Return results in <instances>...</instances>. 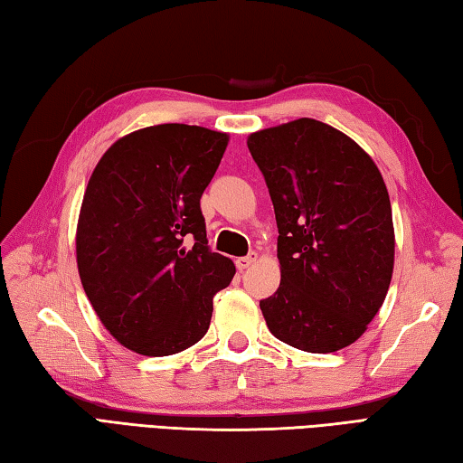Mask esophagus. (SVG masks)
I'll return each instance as SVG.
<instances>
[{
	"label": "esophagus",
	"mask_w": 463,
	"mask_h": 463,
	"mask_svg": "<svg viewBox=\"0 0 463 463\" xmlns=\"http://www.w3.org/2000/svg\"><path fill=\"white\" fill-rule=\"evenodd\" d=\"M256 260H258V253H256V251H251L250 256H245V258H238V260H235V266H238V269H240V271H243V269H248V268L251 266V263L256 261Z\"/></svg>",
	"instance_id": "34e87169"
}]
</instances>
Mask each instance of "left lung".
I'll return each mask as SVG.
<instances>
[{"label": "left lung", "instance_id": "8db88e82", "mask_svg": "<svg viewBox=\"0 0 463 463\" xmlns=\"http://www.w3.org/2000/svg\"><path fill=\"white\" fill-rule=\"evenodd\" d=\"M278 222L279 288L260 301L269 332L309 354L354 344L388 294L395 235L388 187L342 131L299 118L250 134Z\"/></svg>", "mask_w": 463, "mask_h": 463}]
</instances>
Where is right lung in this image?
Masks as SVG:
<instances>
[{"label":"right lung","mask_w":463,"mask_h":463,"mask_svg":"<svg viewBox=\"0 0 463 463\" xmlns=\"http://www.w3.org/2000/svg\"><path fill=\"white\" fill-rule=\"evenodd\" d=\"M230 136L162 124L119 137L83 194L75 256L99 322L128 350L162 357L200 342L235 273L207 248L200 200Z\"/></svg>","instance_id":"obj_1"}]
</instances>
